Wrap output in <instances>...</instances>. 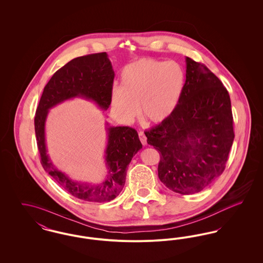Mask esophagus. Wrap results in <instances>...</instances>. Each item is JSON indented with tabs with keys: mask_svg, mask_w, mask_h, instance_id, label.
<instances>
[{
	"mask_svg": "<svg viewBox=\"0 0 263 263\" xmlns=\"http://www.w3.org/2000/svg\"><path fill=\"white\" fill-rule=\"evenodd\" d=\"M139 138H140V141H141V143L145 146L146 144H147V138L145 136V134H144V132H139Z\"/></svg>",
	"mask_w": 263,
	"mask_h": 263,
	"instance_id": "esophagus-1",
	"label": "esophagus"
}]
</instances>
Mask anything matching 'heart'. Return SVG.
<instances>
[{"label": "heart", "mask_w": 263, "mask_h": 263, "mask_svg": "<svg viewBox=\"0 0 263 263\" xmlns=\"http://www.w3.org/2000/svg\"><path fill=\"white\" fill-rule=\"evenodd\" d=\"M185 85V72L179 63L152 58L127 65L121 74V88L111 91L113 111L126 122L139 112L144 120L161 124L175 111Z\"/></svg>", "instance_id": "obj_1"}]
</instances>
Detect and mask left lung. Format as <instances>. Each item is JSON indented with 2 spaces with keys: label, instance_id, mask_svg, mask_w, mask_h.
Masks as SVG:
<instances>
[{
  "label": "left lung",
  "instance_id": "obj_1",
  "mask_svg": "<svg viewBox=\"0 0 263 263\" xmlns=\"http://www.w3.org/2000/svg\"><path fill=\"white\" fill-rule=\"evenodd\" d=\"M186 80L174 114L145 132L160 153L159 178L179 194H194L223 174L235 133L231 99L203 64L185 58Z\"/></svg>",
  "mask_w": 263,
  "mask_h": 263
}]
</instances>
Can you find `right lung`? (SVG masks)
I'll return each instance as SVG.
<instances>
[{"label":"right lung","mask_w":263,"mask_h":263,"mask_svg":"<svg viewBox=\"0 0 263 263\" xmlns=\"http://www.w3.org/2000/svg\"><path fill=\"white\" fill-rule=\"evenodd\" d=\"M114 71L106 52L78 57L52 76L43 89L34 117L35 136L44 171L68 193L82 200L109 202L124 187L126 172L132 158L142 149L137 131L128 126H110L106 122L107 145L104 152L106 175L98 184L76 181L58 170L47 154L45 123L49 109L65 100L82 98L107 110L111 103Z\"/></svg>","instance_id":"obj_1"}]
</instances>
